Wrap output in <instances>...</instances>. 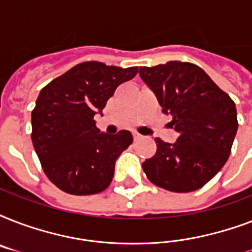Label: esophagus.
I'll list each match as a JSON object with an SVG mask.
<instances>
[{
    "instance_id": "34e87169",
    "label": "esophagus",
    "mask_w": 252,
    "mask_h": 252,
    "mask_svg": "<svg viewBox=\"0 0 252 252\" xmlns=\"http://www.w3.org/2000/svg\"><path fill=\"white\" fill-rule=\"evenodd\" d=\"M133 138H134V141H140L142 138V136L140 133H137V132H133Z\"/></svg>"
}]
</instances>
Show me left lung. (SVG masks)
Wrapping results in <instances>:
<instances>
[{
    "mask_svg": "<svg viewBox=\"0 0 252 252\" xmlns=\"http://www.w3.org/2000/svg\"><path fill=\"white\" fill-rule=\"evenodd\" d=\"M162 112L179 133L174 144L156 138L157 152L142 163L157 187L178 193L199 189L226 163L238 120L233 99L203 69L186 61L140 66Z\"/></svg>",
    "mask_w": 252,
    "mask_h": 252,
    "instance_id": "1",
    "label": "left lung"
}]
</instances>
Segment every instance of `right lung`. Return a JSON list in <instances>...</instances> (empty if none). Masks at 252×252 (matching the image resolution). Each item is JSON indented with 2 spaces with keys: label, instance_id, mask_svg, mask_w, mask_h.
I'll list each match as a JSON object with an SVG mask.
<instances>
[{
  "label": "right lung",
  "instance_id": "add662e5",
  "mask_svg": "<svg viewBox=\"0 0 252 252\" xmlns=\"http://www.w3.org/2000/svg\"><path fill=\"white\" fill-rule=\"evenodd\" d=\"M137 66L120 68L98 61L73 66L41 89L31 114V140L51 182L70 195H94L112 182L115 162L132 144L129 130L106 134L95 126L119 85Z\"/></svg>",
  "mask_w": 252,
  "mask_h": 252
}]
</instances>
